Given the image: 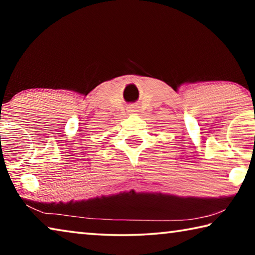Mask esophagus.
<instances>
[{
	"label": "esophagus",
	"instance_id": "34e87169",
	"mask_svg": "<svg viewBox=\"0 0 255 255\" xmlns=\"http://www.w3.org/2000/svg\"><path fill=\"white\" fill-rule=\"evenodd\" d=\"M131 111H135V110H131Z\"/></svg>",
	"mask_w": 255,
	"mask_h": 255
}]
</instances>
